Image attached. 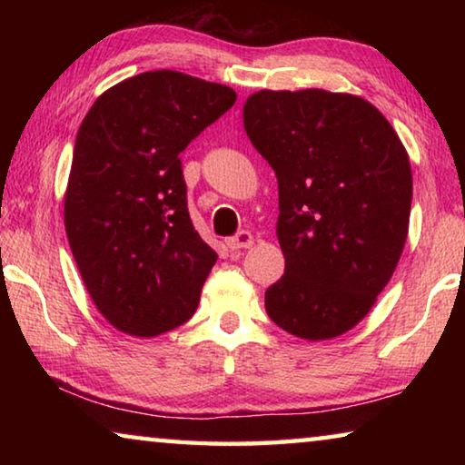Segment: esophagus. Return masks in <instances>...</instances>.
Returning a JSON list of instances; mask_svg holds the SVG:
<instances>
[{
    "mask_svg": "<svg viewBox=\"0 0 465 465\" xmlns=\"http://www.w3.org/2000/svg\"><path fill=\"white\" fill-rule=\"evenodd\" d=\"M252 242H254V238H252V233L248 230H242L235 235H232V238H227L225 243L227 248L230 250H243V248H250Z\"/></svg>",
    "mask_w": 465,
    "mask_h": 465,
    "instance_id": "34e87169",
    "label": "esophagus"
}]
</instances>
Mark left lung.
<instances>
[{
	"label": "left lung",
	"mask_w": 465,
	"mask_h": 465,
	"mask_svg": "<svg viewBox=\"0 0 465 465\" xmlns=\"http://www.w3.org/2000/svg\"><path fill=\"white\" fill-rule=\"evenodd\" d=\"M243 129L279 183L285 274L266 289V313L299 338L341 336L373 308L404 250L402 141L367 100L326 90L252 94Z\"/></svg>",
	"instance_id": "1"
}]
</instances>
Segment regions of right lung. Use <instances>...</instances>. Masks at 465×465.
<instances>
[{"label":"right lung","instance_id":"1","mask_svg":"<svg viewBox=\"0 0 465 465\" xmlns=\"http://www.w3.org/2000/svg\"><path fill=\"white\" fill-rule=\"evenodd\" d=\"M227 85L147 72L94 102L75 137L65 230L102 316L157 336L196 312L217 261L188 215L180 153L233 106Z\"/></svg>","mask_w":465,"mask_h":465}]
</instances>
